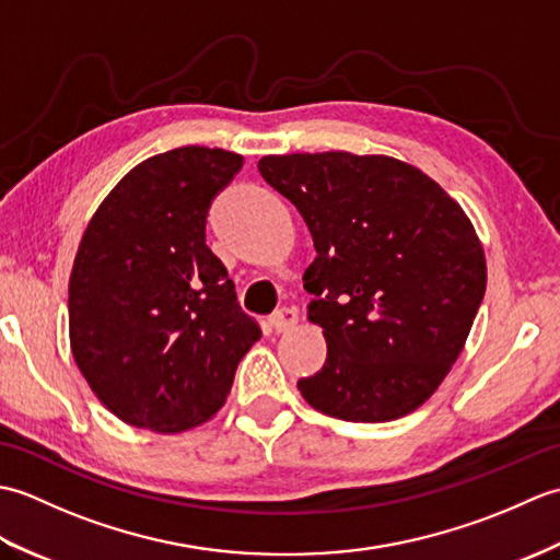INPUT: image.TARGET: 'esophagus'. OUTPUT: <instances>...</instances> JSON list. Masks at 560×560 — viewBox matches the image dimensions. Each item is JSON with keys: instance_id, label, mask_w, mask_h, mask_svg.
Instances as JSON below:
<instances>
[{"instance_id": "obj_1", "label": "esophagus", "mask_w": 560, "mask_h": 560, "mask_svg": "<svg viewBox=\"0 0 560 560\" xmlns=\"http://www.w3.org/2000/svg\"><path fill=\"white\" fill-rule=\"evenodd\" d=\"M295 323H299V313H295L293 307H281V311H277L269 317L267 325L271 331L281 335V331H289L291 327H295Z\"/></svg>"}]
</instances>
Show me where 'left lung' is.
Returning a JSON list of instances; mask_svg holds the SVG:
<instances>
[{"label": "left lung", "mask_w": 560, "mask_h": 560, "mask_svg": "<svg viewBox=\"0 0 560 560\" xmlns=\"http://www.w3.org/2000/svg\"><path fill=\"white\" fill-rule=\"evenodd\" d=\"M259 175L301 211L315 243L303 273L327 361L305 401L353 423L407 416L469 337L486 259L455 199L409 163L347 151L265 156Z\"/></svg>", "instance_id": "left-lung-1"}]
</instances>
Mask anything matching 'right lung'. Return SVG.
Masks as SVG:
<instances>
[{"mask_svg": "<svg viewBox=\"0 0 560 560\" xmlns=\"http://www.w3.org/2000/svg\"><path fill=\"white\" fill-rule=\"evenodd\" d=\"M243 168L180 147L129 171L93 213L69 279L81 375L117 419L159 433L207 421L261 337L207 245L211 199Z\"/></svg>", "mask_w": 560, "mask_h": 560, "instance_id": "obj_1", "label": "right lung"}]
</instances>
